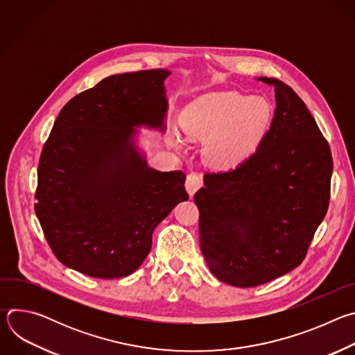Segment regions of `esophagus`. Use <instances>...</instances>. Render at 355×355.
Wrapping results in <instances>:
<instances>
[{
    "mask_svg": "<svg viewBox=\"0 0 355 355\" xmlns=\"http://www.w3.org/2000/svg\"><path fill=\"white\" fill-rule=\"evenodd\" d=\"M200 187H202V180H200L199 175H196V174H189V175L187 177L185 189H187V192H188L189 196H192Z\"/></svg>",
    "mask_w": 355,
    "mask_h": 355,
    "instance_id": "esophagus-1",
    "label": "esophagus"
}]
</instances>
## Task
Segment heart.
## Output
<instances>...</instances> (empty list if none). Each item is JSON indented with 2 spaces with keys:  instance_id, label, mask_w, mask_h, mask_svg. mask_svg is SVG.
I'll list each match as a JSON object with an SVG mask.
<instances>
[{
  "instance_id": "heart-1",
  "label": "heart",
  "mask_w": 355,
  "mask_h": 355,
  "mask_svg": "<svg viewBox=\"0 0 355 355\" xmlns=\"http://www.w3.org/2000/svg\"><path fill=\"white\" fill-rule=\"evenodd\" d=\"M274 121V107L260 95L215 91L198 96L180 116L189 140H200L202 159L215 170H232L254 156L267 139ZM170 141L182 147L180 135Z\"/></svg>"
}]
</instances>
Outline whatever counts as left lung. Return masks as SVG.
Here are the masks:
<instances>
[{"label":"left lung","instance_id":"1","mask_svg":"<svg viewBox=\"0 0 355 355\" xmlns=\"http://www.w3.org/2000/svg\"><path fill=\"white\" fill-rule=\"evenodd\" d=\"M270 133L241 166L204 175L193 196L199 241L211 272L239 288L270 282L293 268L323 222L333 159L318 123L295 91L277 78Z\"/></svg>","mask_w":355,"mask_h":355}]
</instances>
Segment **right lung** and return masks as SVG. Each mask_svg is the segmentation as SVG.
Segmentation results:
<instances>
[{"label": "right lung", "mask_w": 355, "mask_h": 355, "mask_svg": "<svg viewBox=\"0 0 355 355\" xmlns=\"http://www.w3.org/2000/svg\"><path fill=\"white\" fill-rule=\"evenodd\" d=\"M166 69L115 74L60 111L39 162L35 212L55 256L94 278L135 272L188 199L182 171L147 163L137 128L166 132Z\"/></svg>", "instance_id": "1"}]
</instances>
